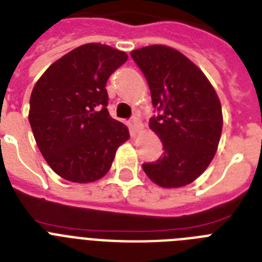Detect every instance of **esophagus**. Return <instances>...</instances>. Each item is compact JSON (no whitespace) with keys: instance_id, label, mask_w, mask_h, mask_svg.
Returning <instances> with one entry per match:
<instances>
[{"instance_id":"1","label":"esophagus","mask_w":262,"mask_h":262,"mask_svg":"<svg viewBox=\"0 0 262 262\" xmlns=\"http://www.w3.org/2000/svg\"><path fill=\"white\" fill-rule=\"evenodd\" d=\"M130 124H132V129H133L135 133H138V132L142 129V124H141V121H140V118H138V116L132 117Z\"/></svg>"}]
</instances>
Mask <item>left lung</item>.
Masks as SVG:
<instances>
[{"label": "left lung", "mask_w": 262, "mask_h": 262, "mask_svg": "<svg viewBox=\"0 0 262 262\" xmlns=\"http://www.w3.org/2000/svg\"><path fill=\"white\" fill-rule=\"evenodd\" d=\"M130 55L149 86L157 110L149 127L164 149L159 160L142 164V169L157 186H187L205 172L220 144V98L205 74L179 51L149 46Z\"/></svg>", "instance_id": "1"}]
</instances>
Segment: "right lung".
Segmentation results:
<instances>
[{
  "label": "right lung",
  "mask_w": 262,
  "mask_h": 262,
  "mask_svg": "<svg viewBox=\"0 0 262 262\" xmlns=\"http://www.w3.org/2000/svg\"><path fill=\"white\" fill-rule=\"evenodd\" d=\"M126 60L122 51L84 44L50 66L33 87L29 124L42 157L63 179L103 178L129 138L127 127L106 107V82Z\"/></svg>",
  "instance_id": "obj_1"
}]
</instances>
